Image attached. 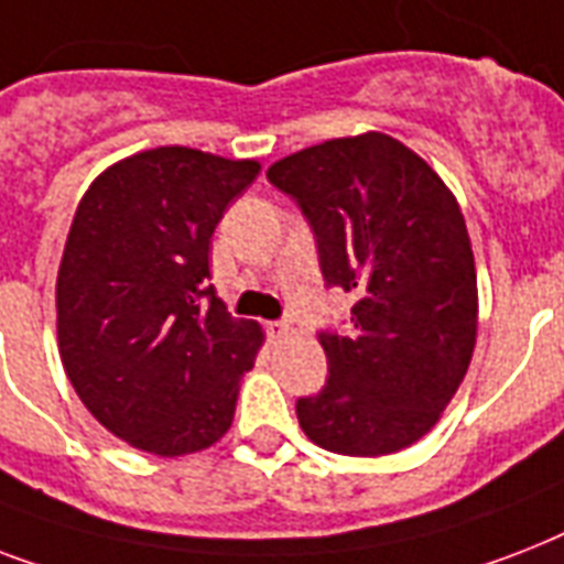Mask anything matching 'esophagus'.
<instances>
[{"label": "esophagus", "mask_w": 564, "mask_h": 564, "mask_svg": "<svg viewBox=\"0 0 564 564\" xmlns=\"http://www.w3.org/2000/svg\"><path fill=\"white\" fill-rule=\"evenodd\" d=\"M265 334H269L272 343H281V339L290 336V325H286V322H269V325H265Z\"/></svg>", "instance_id": "34e87169"}]
</instances>
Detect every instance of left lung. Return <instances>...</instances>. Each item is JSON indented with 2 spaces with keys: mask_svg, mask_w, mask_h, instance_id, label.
Segmentation results:
<instances>
[{
  "mask_svg": "<svg viewBox=\"0 0 564 564\" xmlns=\"http://www.w3.org/2000/svg\"><path fill=\"white\" fill-rule=\"evenodd\" d=\"M299 202L327 286L354 295L351 330L322 334L327 383L299 398L310 442L386 456L433 430L477 343V269L454 193L394 137H339L272 163Z\"/></svg>",
  "mask_w": 564,
  "mask_h": 564,
  "instance_id": "left-lung-1",
  "label": "left lung"
}]
</instances>
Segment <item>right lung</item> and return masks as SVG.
<instances>
[{
    "mask_svg": "<svg viewBox=\"0 0 564 564\" xmlns=\"http://www.w3.org/2000/svg\"><path fill=\"white\" fill-rule=\"evenodd\" d=\"M257 175V161L161 145L108 166L78 202L57 269V351L93 419L137 451L195 454L234 421L263 327L207 286L210 239Z\"/></svg>",
    "mask_w": 564,
    "mask_h": 564,
    "instance_id": "add662e5",
    "label": "right lung"
}]
</instances>
